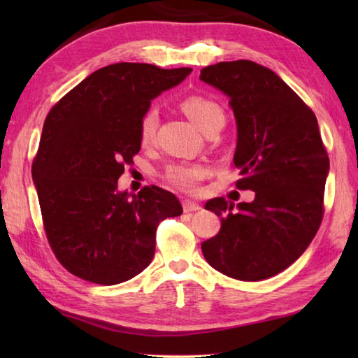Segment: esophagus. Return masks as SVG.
Here are the masks:
<instances>
[{
	"label": "esophagus",
	"mask_w": 358,
	"mask_h": 358,
	"mask_svg": "<svg viewBox=\"0 0 358 358\" xmlns=\"http://www.w3.org/2000/svg\"><path fill=\"white\" fill-rule=\"evenodd\" d=\"M202 207L199 203H196V202H192V201H187V199H185L183 201V210H185V213H191V211H197V210H201Z\"/></svg>",
	"instance_id": "obj_1"
}]
</instances>
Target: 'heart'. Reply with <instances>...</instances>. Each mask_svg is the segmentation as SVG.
Wrapping results in <instances>:
<instances>
[{"label":"heart","instance_id":"1","mask_svg":"<svg viewBox=\"0 0 358 358\" xmlns=\"http://www.w3.org/2000/svg\"><path fill=\"white\" fill-rule=\"evenodd\" d=\"M181 110L189 118L197 128L205 129L210 121L217 117H224L222 108L215 101H211L205 96L192 94L186 96L181 101ZM157 128V110L156 107H150L142 115L141 123H138V136H141L142 143H150L153 141L155 132ZM207 175V169L201 164H172L167 167L164 178L167 183L178 187L181 191L194 192L197 189L199 181Z\"/></svg>","mask_w":358,"mask_h":358}]
</instances>
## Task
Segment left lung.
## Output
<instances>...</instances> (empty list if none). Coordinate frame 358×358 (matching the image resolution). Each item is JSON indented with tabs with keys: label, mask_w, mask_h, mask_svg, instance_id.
Masks as SVG:
<instances>
[{
	"label": "left lung",
	"mask_w": 358,
	"mask_h": 358,
	"mask_svg": "<svg viewBox=\"0 0 358 358\" xmlns=\"http://www.w3.org/2000/svg\"><path fill=\"white\" fill-rule=\"evenodd\" d=\"M201 80L229 98L238 134L234 164L241 169L235 185L256 192L237 208L224 197L205 203L221 229L202 243L203 257L235 280H266L305 252L322 222L330 161L316 115L273 71L250 59L207 66Z\"/></svg>",
	"instance_id": "left-lung-1"
}]
</instances>
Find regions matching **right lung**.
Listing matches in <instances>:
<instances>
[{
	"label": "right lung",
	"mask_w": 358,
	"mask_h": 358,
	"mask_svg": "<svg viewBox=\"0 0 358 358\" xmlns=\"http://www.w3.org/2000/svg\"><path fill=\"white\" fill-rule=\"evenodd\" d=\"M191 71L106 66L48 112L31 173L48 245L69 273L102 286L131 280L153 259L159 222L183 213L172 192H120L118 178L141 150L151 99Z\"/></svg>",
	"instance_id": "add662e5"
}]
</instances>
